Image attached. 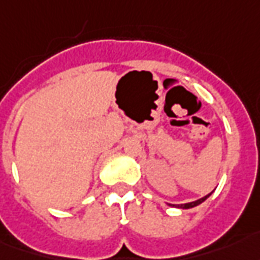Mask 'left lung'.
I'll return each instance as SVG.
<instances>
[{"instance_id": "left-lung-1", "label": "left lung", "mask_w": 260, "mask_h": 260, "mask_svg": "<svg viewBox=\"0 0 260 260\" xmlns=\"http://www.w3.org/2000/svg\"><path fill=\"white\" fill-rule=\"evenodd\" d=\"M210 194L212 192H209L208 195H205V197H202V198H200V200H197V201H192V202H187V204H180V205H173L176 206V208H180V209H190V208H194V206H198L200 204H202L204 201H206L208 198L210 197ZM170 206H172V204H169Z\"/></svg>"}]
</instances>
